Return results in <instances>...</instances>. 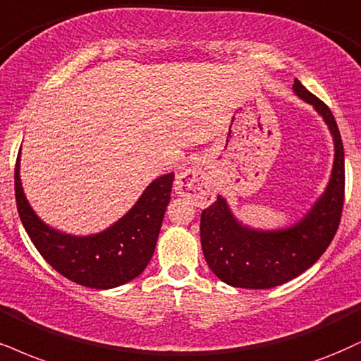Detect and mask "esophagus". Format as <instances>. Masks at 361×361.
<instances>
[{
	"mask_svg": "<svg viewBox=\"0 0 361 361\" xmlns=\"http://www.w3.org/2000/svg\"><path fill=\"white\" fill-rule=\"evenodd\" d=\"M176 193L181 197L193 200L195 203L200 205H207L214 200V190H212L210 181L205 173L198 168H188L183 173L176 176Z\"/></svg>",
	"mask_w": 361,
	"mask_h": 361,
	"instance_id": "obj_1",
	"label": "esophagus"
}]
</instances>
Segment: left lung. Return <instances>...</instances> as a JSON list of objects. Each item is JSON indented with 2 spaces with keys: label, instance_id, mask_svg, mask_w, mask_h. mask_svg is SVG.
<instances>
[{
  "label": "left lung",
  "instance_id": "8db88e82",
  "mask_svg": "<svg viewBox=\"0 0 361 361\" xmlns=\"http://www.w3.org/2000/svg\"><path fill=\"white\" fill-rule=\"evenodd\" d=\"M294 92L324 117L334 139V164L329 185L312 210L294 227L257 232L242 227L219 197L202 212L200 238L208 267L233 288L269 289L310 269L328 249L340 227L345 202V151L333 112L298 79Z\"/></svg>",
  "mask_w": 361,
  "mask_h": 361
}]
</instances>
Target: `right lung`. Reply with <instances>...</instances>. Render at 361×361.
Wrapping results in <instances>:
<instances>
[{"mask_svg": "<svg viewBox=\"0 0 361 361\" xmlns=\"http://www.w3.org/2000/svg\"><path fill=\"white\" fill-rule=\"evenodd\" d=\"M175 173L154 180L137 203L106 232L72 237L47 227L30 208L20 183V156L15 166L16 208L40 255L75 284L111 289L133 281L149 264L171 198Z\"/></svg>", "mask_w": 361, "mask_h": 361, "instance_id": "add662e5", "label": "right lung"}]
</instances>
